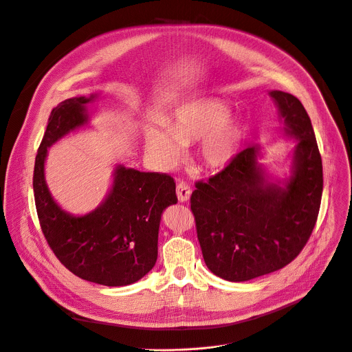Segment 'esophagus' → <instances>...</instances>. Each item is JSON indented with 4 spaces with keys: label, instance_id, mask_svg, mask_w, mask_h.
Wrapping results in <instances>:
<instances>
[{
    "label": "esophagus",
    "instance_id": "obj_1",
    "mask_svg": "<svg viewBox=\"0 0 352 352\" xmlns=\"http://www.w3.org/2000/svg\"><path fill=\"white\" fill-rule=\"evenodd\" d=\"M176 194H177V199L180 203H186L188 201L190 196H191V190H190V186L186 184V183H179L177 187H176Z\"/></svg>",
    "mask_w": 352,
    "mask_h": 352
}]
</instances>
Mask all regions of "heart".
<instances>
[{"label": "heart", "mask_w": 352, "mask_h": 352, "mask_svg": "<svg viewBox=\"0 0 352 352\" xmlns=\"http://www.w3.org/2000/svg\"><path fill=\"white\" fill-rule=\"evenodd\" d=\"M166 133L149 129L145 138L146 155L161 170L173 169L183 158V148L200 141L197 158L211 170L226 169L235 161L242 141V124L218 100L200 99L177 109L165 124Z\"/></svg>", "instance_id": "1"}]
</instances>
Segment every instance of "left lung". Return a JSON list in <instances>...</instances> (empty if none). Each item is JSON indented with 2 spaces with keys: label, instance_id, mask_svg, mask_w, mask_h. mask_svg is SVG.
I'll use <instances>...</instances> for the list:
<instances>
[{
  "label": "left lung",
  "instance_id": "1",
  "mask_svg": "<svg viewBox=\"0 0 352 352\" xmlns=\"http://www.w3.org/2000/svg\"><path fill=\"white\" fill-rule=\"evenodd\" d=\"M283 131L295 140L289 176L270 175L261 146L236 155L226 169L191 194L203 257L215 276L243 283L289 264L315 228L323 192V166L309 116L291 94L270 91Z\"/></svg>",
  "mask_w": 352,
  "mask_h": 352
}]
</instances>
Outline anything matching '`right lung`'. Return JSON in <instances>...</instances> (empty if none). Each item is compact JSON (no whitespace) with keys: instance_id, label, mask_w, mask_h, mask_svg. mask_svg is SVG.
<instances>
[{"instance_id":"obj_1","label":"right lung","mask_w":352,"mask_h":352,"mask_svg":"<svg viewBox=\"0 0 352 352\" xmlns=\"http://www.w3.org/2000/svg\"><path fill=\"white\" fill-rule=\"evenodd\" d=\"M96 99L94 94L71 98L52 110L34 161V203L49 246L71 272L95 284L124 287L155 265L162 212L177 203L176 184L166 173L117 165L106 197L91 212L74 215L53 199L45 176L47 149L88 127L89 103Z\"/></svg>"}]
</instances>
